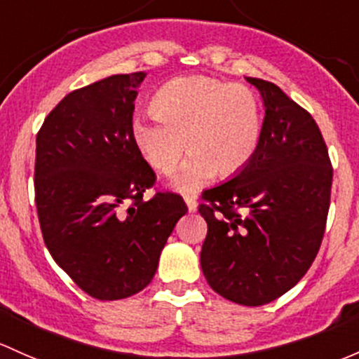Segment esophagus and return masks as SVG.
Masks as SVG:
<instances>
[{
    "label": "esophagus",
    "mask_w": 359,
    "mask_h": 359,
    "mask_svg": "<svg viewBox=\"0 0 359 359\" xmlns=\"http://www.w3.org/2000/svg\"><path fill=\"white\" fill-rule=\"evenodd\" d=\"M186 205L187 208H189V211H196L198 210V201H196V196H186Z\"/></svg>",
    "instance_id": "obj_1"
}]
</instances>
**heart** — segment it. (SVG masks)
<instances>
[{"label": "heart", "mask_w": 359, "mask_h": 359, "mask_svg": "<svg viewBox=\"0 0 359 359\" xmlns=\"http://www.w3.org/2000/svg\"><path fill=\"white\" fill-rule=\"evenodd\" d=\"M153 110L154 115L132 118V142L161 173L177 167L187 144L189 158L172 179L177 189H196L218 170L224 177L241 172L258 148L262 115L248 86L201 75L177 77L154 94Z\"/></svg>", "instance_id": "b5f03b06"}]
</instances>
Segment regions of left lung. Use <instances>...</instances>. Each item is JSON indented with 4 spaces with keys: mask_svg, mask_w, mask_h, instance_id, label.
Instances as JSON below:
<instances>
[{
    "mask_svg": "<svg viewBox=\"0 0 359 359\" xmlns=\"http://www.w3.org/2000/svg\"><path fill=\"white\" fill-rule=\"evenodd\" d=\"M265 107L255 156L203 192L208 224L201 269L232 303L262 306L303 278L316 258L330 205L332 165L313 116L273 82L246 77Z\"/></svg>",
    "mask_w": 359,
    "mask_h": 359,
    "instance_id": "1",
    "label": "left lung"
}]
</instances>
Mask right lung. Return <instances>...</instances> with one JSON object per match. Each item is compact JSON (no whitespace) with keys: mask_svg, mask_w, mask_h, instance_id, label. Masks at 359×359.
<instances>
[{"mask_svg":"<svg viewBox=\"0 0 359 359\" xmlns=\"http://www.w3.org/2000/svg\"><path fill=\"white\" fill-rule=\"evenodd\" d=\"M144 77L111 75L67 94L36 139L34 189L44 244L60 269L100 301L134 296L153 280L161 249L187 211L172 192L142 199L156 179L130 137Z\"/></svg>","mask_w":359,"mask_h":359,"instance_id":"1","label":"right lung"}]
</instances>
